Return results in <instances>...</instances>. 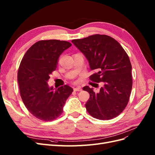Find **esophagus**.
I'll return each mask as SVG.
<instances>
[{"instance_id": "esophagus-1", "label": "esophagus", "mask_w": 155, "mask_h": 155, "mask_svg": "<svg viewBox=\"0 0 155 155\" xmlns=\"http://www.w3.org/2000/svg\"><path fill=\"white\" fill-rule=\"evenodd\" d=\"M81 90H82V89L80 87H76V88H74V91H81Z\"/></svg>"}]
</instances>
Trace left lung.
<instances>
[{"instance_id": "obj_1", "label": "left lung", "mask_w": 155, "mask_h": 155, "mask_svg": "<svg viewBox=\"0 0 155 155\" xmlns=\"http://www.w3.org/2000/svg\"><path fill=\"white\" fill-rule=\"evenodd\" d=\"M72 42L94 72L89 79L104 82L97 93L88 86L83 88L90 94L85 104L87 112L101 120L116 118L127 105L132 90V66L128 55L118 41L106 35L96 34Z\"/></svg>"}]
</instances>
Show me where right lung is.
I'll return each instance as SVG.
<instances>
[{"label":"right lung","instance_id":"1","mask_svg":"<svg viewBox=\"0 0 155 155\" xmlns=\"http://www.w3.org/2000/svg\"><path fill=\"white\" fill-rule=\"evenodd\" d=\"M71 46L65 41H39L22 59L17 74L21 96L27 109L41 120L49 121L58 118L73 92L67 85L54 91L47 83L50 75L57 67L60 55Z\"/></svg>","mask_w":155,"mask_h":155}]
</instances>
